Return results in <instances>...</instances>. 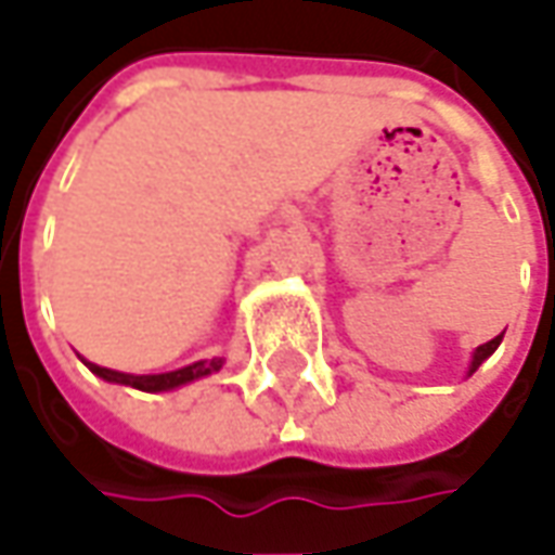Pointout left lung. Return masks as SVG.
<instances>
[{
    "instance_id": "1",
    "label": "left lung",
    "mask_w": 555,
    "mask_h": 555,
    "mask_svg": "<svg viewBox=\"0 0 555 555\" xmlns=\"http://www.w3.org/2000/svg\"><path fill=\"white\" fill-rule=\"evenodd\" d=\"M501 339H503V333H501V336H494L491 343H485V346H479V349L473 352V361H469V371H466V373H469V376H473V373L479 371L481 361H488L491 354L498 352V346H501Z\"/></svg>"
}]
</instances>
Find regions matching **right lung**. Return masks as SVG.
I'll list each match as a JSON object with an SVG mask.
<instances>
[{"label":"right lung","instance_id":"add662e5","mask_svg":"<svg viewBox=\"0 0 555 555\" xmlns=\"http://www.w3.org/2000/svg\"><path fill=\"white\" fill-rule=\"evenodd\" d=\"M86 361V358H82ZM224 358H209V361H194L188 367H179V371L169 373H119L111 371V367H98L92 361H86V367L107 379V383H119V386H132V389H141V392H169V389H179V386H188L201 376H209V373L222 371Z\"/></svg>","mask_w":555,"mask_h":555}]
</instances>
